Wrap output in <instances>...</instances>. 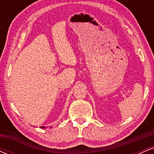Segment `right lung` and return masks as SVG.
<instances>
[{"label":"right lung","instance_id":"obj_1","mask_svg":"<svg viewBox=\"0 0 154 154\" xmlns=\"http://www.w3.org/2000/svg\"><path fill=\"white\" fill-rule=\"evenodd\" d=\"M40 128H45V127H40Z\"/></svg>","mask_w":154,"mask_h":154}]
</instances>
